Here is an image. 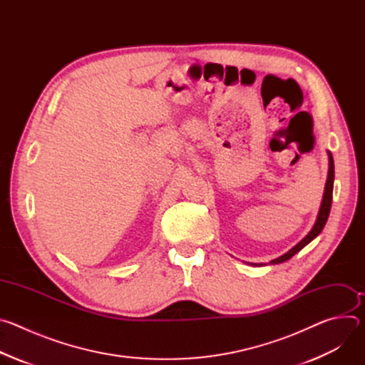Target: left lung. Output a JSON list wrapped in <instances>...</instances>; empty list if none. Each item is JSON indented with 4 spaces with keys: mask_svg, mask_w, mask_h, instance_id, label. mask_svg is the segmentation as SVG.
Segmentation results:
<instances>
[{
    "mask_svg": "<svg viewBox=\"0 0 365 365\" xmlns=\"http://www.w3.org/2000/svg\"><path fill=\"white\" fill-rule=\"evenodd\" d=\"M328 160H329V168H328V176H327V183H325V190H324V196H322V202H321V206H319V212H318V217H317V221H315V225L312 227V230L309 231V234L302 240L299 241L293 248H290L287 252H284L283 255L272 259L270 264H280L283 262H287L289 258H292L296 252H299L303 247H306L312 240H315L321 231L324 230L327 221H328V217H329V211H331V203H332V189H334V178H335V170H334V158L331 151H328ZM250 266H255V267H259V266H264L263 263L259 264H254V263H247Z\"/></svg>",
    "mask_w": 365,
    "mask_h": 365,
    "instance_id": "8db88e82",
    "label": "left lung"
}]
</instances>
